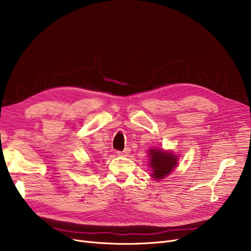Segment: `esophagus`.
Here are the masks:
<instances>
[{"label":"esophagus","mask_w":251,"mask_h":251,"mask_svg":"<svg viewBox=\"0 0 251 251\" xmlns=\"http://www.w3.org/2000/svg\"><path fill=\"white\" fill-rule=\"evenodd\" d=\"M130 148H125L124 149V151H118V154H120V155H125V156H127L129 153H130Z\"/></svg>","instance_id":"obj_1"}]
</instances>
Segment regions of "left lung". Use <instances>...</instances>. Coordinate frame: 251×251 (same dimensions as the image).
<instances>
[{"label":"left lung","mask_w":251,"mask_h":251,"mask_svg":"<svg viewBox=\"0 0 251 251\" xmlns=\"http://www.w3.org/2000/svg\"><path fill=\"white\" fill-rule=\"evenodd\" d=\"M151 168L152 169V174H151L154 179H164L166 176L171 174L172 170L177 165V157L172 153L151 150Z\"/></svg>","instance_id":"8db88e82"}]
</instances>
